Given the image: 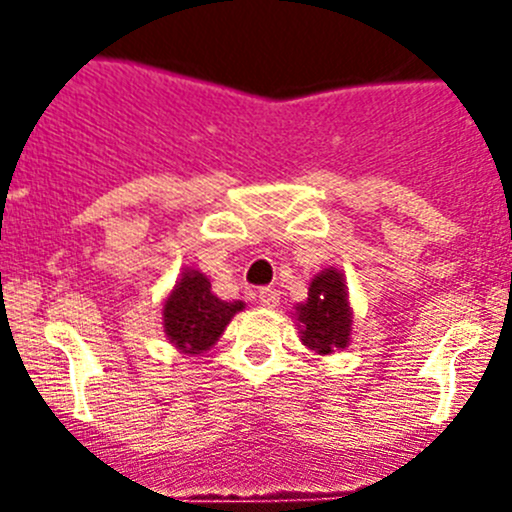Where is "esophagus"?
Instances as JSON below:
<instances>
[{"mask_svg":"<svg viewBox=\"0 0 512 512\" xmlns=\"http://www.w3.org/2000/svg\"><path fill=\"white\" fill-rule=\"evenodd\" d=\"M256 297H259V302L264 307H277L279 305V292L277 289H271V287H261L259 292H256Z\"/></svg>","mask_w":512,"mask_h":512,"instance_id":"esophagus-1","label":"esophagus"}]
</instances>
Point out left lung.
Here are the masks:
<instances>
[{
	"instance_id": "1",
	"label": "left lung",
	"mask_w": 512,
	"mask_h": 512,
	"mask_svg": "<svg viewBox=\"0 0 512 512\" xmlns=\"http://www.w3.org/2000/svg\"><path fill=\"white\" fill-rule=\"evenodd\" d=\"M302 323V341L318 354H333L346 348L351 333V310H348L346 284L336 269H325L312 279L305 305L297 307Z\"/></svg>"
}]
</instances>
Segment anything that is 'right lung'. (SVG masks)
Returning a JSON list of instances; mask_svg holds the SVG:
<instances>
[{"label": "right lung", "mask_w": 512, "mask_h": 512, "mask_svg": "<svg viewBox=\"0 0 512 512\" xmlns=\"http://www.w3.org/2000/svg\"><path fill=\"white\" fill-rule=\"evenodd\" d=\"M243 302H225L212 295L210 282L200 271H184L164 305V330L184 354H202L217 338Z\"/></svg>", "instance_id": "add662e5"}]
</instances>
